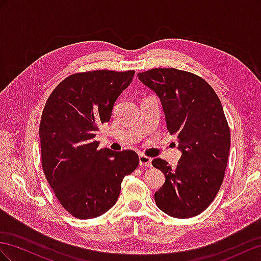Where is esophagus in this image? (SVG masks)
I'll list each match as a JSON object with an SVG mask.
<instances>
[{"instance_id": "esophagus-1", "label": "esophagus", "mask_w": 261, "mask_h": 261, "mask_svg": "<svg viewBox=\"0 0 261 261\" xmlns=\"http://www.w3.org/2000/svg\"><path fill=\"white\" fill-rule=\"evenodd\" d=\"M139 164L140 166H151L152 159L149 156H145L143 154L139 155Z\"/></svg>"}]
</instances>
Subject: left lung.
Returning <instances> with one entry per match:
<instances>
[{
    "label": "left lung",
    "mask_w": 261,
    "mask_h": 261,
    "mask_svg": "<svg viewBox=\"0 0 261 261\" xmlns=\"http://www.w3.org/2000/svg\"><path fill=\"white\" fill-rule=\"evenodd\" d=\"M138 77L161 100L166 126L182 152L176 169L162 159L152 161L165 176L155 203L172 217H194L211 205L225 176L230 131L222 102L203 78L189 71L154 68Z\"/></svg>",
    "instance_id": "left-lung-1"
}]
</instances>
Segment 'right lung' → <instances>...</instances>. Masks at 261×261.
<instances>
[{
    "instance_id": "1",
    "label": "right lung",
    "mask_w": 261,
    "mask_h": 261,
    "mask_svg": "<svg viewBox=\"0 0 261 261\" xmlns=\"http://www.w3.org/2000/svg\"><path fill=\"white\" fill-rule=\"evenodd\" d=\"M133 76L135 70L75 73L46 101L39 124L44 174L59 203L76 218H95L109 211L123 177L139 164L135 151L99 150L95 140Z\"/></svg>"
}]
</instances>
